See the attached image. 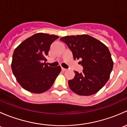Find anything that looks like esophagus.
I'll use <instances>...</instances> for the list:
<instances>
[{"mask_svg": "<svg viewBox=\"0 0 127 127\" xmlns=\"http://www.w3.org/2000/svg\"><path fill=\"white\" fill-rule=\"evenodd\" d=\"M61 70H62L63 71H66V70H67V69H66V68H63V67H61Z\"/></svg>", "mask_w": 127, "mask_h": 127, "instance_id": "34e87169", "label": "esophagus"}]
</instances>
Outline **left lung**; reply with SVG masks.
<instances>
[{
  "mask_svg": "<svg viewBox=\"0 0 127 127\" xmlns=\"http://www.w3.org/2000/svg\"><path fill=\"white\" fill-rule=\"evenodd\" d=\"M72 52L74 60L83 71H75V76L68 81L69 87L79 95L90 96L97 93L109 79L113 68V61L108 48L92 36L83 35L65 36L60 39Z\"/></svg>",
  "mask_w": 127,
  "mask_h": 127,
  "instance_id": "left-lung-1",
  "label": "left lung"
}]
</instances>
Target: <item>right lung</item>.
<instances>
[{"mask_svg":"<svg viewBox=\"0 0 127 127\" xmlns=\"http://www.w3.org/2000/svg\"><path fill=\"white\" fill-rule=\"evenodd\" d=\"M59 37L37 33L21 42L13 52L11 69L18 82L26 90L42 93L50 88L61 71L60 66L46 64L50 45Z\"/></svg>","mask_w":127,"mask_h":127,"instance_id":"1","label":"right lung"}]
</instances>
